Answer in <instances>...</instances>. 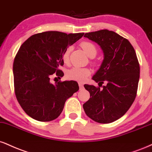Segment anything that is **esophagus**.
<instances>
[{"label": "esophagus", "mask_w": 152, "mask_h": 152, "mask_svg": "<svg viewBox=\"0 0 152 152\" xmlns=\"http://www.w3.org/2000/svg\"><path fill=\"white\" fill-rule=\"evenodd\" d=\"M78 86H79L80 90H81V89L83 88V85L81 83H78Z\"/></svg>", "instance_id": "34e87169"}]
</instances>
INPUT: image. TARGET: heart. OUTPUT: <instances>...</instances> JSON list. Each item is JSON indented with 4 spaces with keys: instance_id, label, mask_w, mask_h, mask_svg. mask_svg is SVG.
Returning a JSON list of instances; mask_svg holds the SVG:
<instances>
[{
    "instance_id": "b5f03b06",
    "label": "heart",
    "mask_w": 152,
    "mask_h": 152,
    "mask_svg": "<svg viewBox=\"0 0 152 152\" xmlns=\"http://www.w3.org/2000/svg\"><path fill=\"white\" fill-rule=\"evenodd\" d=\"M80 46L83 49L84 52L89 57L94 58L96 56L98 49L93 43L90 42L84 41L80 44ZM71 48L70 47H67L62 54V60L65 64H67L69 61V55H70ZM91 74V70L88 68H81V67H73L69 69L66 74V77L69 80L76 81L78 82H83L86 79L88 76Z\"/></svg>"
}]
</instances>
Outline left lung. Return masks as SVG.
I'll return each instance as SVG.
<instances>
[{
  "instance_id": "obj_1",
  "label": "left lung",
  "mask_w": 152,
  "mask_h": 152,
  "mask_svg": "<svg viewBox=\"0 0 152 152\" xmlns=\"http://www.w3.org/2000/svg\"><path fill=\"white\" fill-rule=\"evenodd\" d=\"M85 37L101 47L104 59L93 76L103 89L85 84L90 98L83 105L86 114L99 123H110L127 113L136 98L140 68L134 47L125 38L113 31L88 32Z\"/></svg>"
}]
</instances>
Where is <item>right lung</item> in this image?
<instances>
[{"label":"right lung","instance_id":"obj_1","mask_svg":"<svg viewBox=\"0 0 152 152\" xmlns=\"http://www.w3.org/2000/svg\"><path fill=\"white\" fill-rule=\"evenodd\" d=\"M84 33L66 34L48 31L33 34L20 47L13 62L16 98L29 116L49 122L60 115L66 100L78 91L74 81L50 83L55 74L64 76L58 67L64 65L65 49L81 39Z\"/></svg>","mask_w":152,"mask_h":152}]
</instances>
